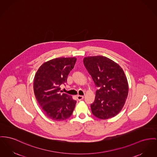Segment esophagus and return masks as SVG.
Returning <instances> with one entry per match:
<instances>
[{"label": "esophagus", "instance_id": "1", "mask_svg": "<svg viewBox=\"0 0 157 157\" xmlns=\"http://www.w3.org/2000/svg\"><path fill=\"white\" fill-rule=\"evenodd\" d=\"M77 99L78 101H81L83 100L84 99L83 96H81V95H77Z\"/></svg>", "mask_w": 157, "mask_h": 157}]
</instances>
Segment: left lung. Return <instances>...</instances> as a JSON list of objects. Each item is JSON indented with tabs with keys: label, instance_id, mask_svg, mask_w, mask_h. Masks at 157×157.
Listing matches in <instances>:
<instances>
[{
	"label": "left lung",
	"instance_id": "8db88e82",
	"mask_svg": "<svg viewBox=\"0 0 157 157\" xmlns=\"http://www.w3.org/2000/svg\"><path fill=\"white\" fill-rule=\"evenodd\" d=\"M83 63L95 86L99 87L94 102L90 105L92 114L101 120L115 117L123 109L128 93L123 70L117 63L103 56L85 57Z\"/></svg>",
	"mask_w": 157,
	"mask_h": 157
}]
</instances>
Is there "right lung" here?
I'll return each mask as SVG.
<instances>
[{
  "label": "right lung",
  "mask_w": 157,
  "mask_h": 157,
  "mask_svg": "<svg viewBox=\"0 0 157 157\" xmlns=\"http://www.w3.org/2000/svg\"><path fill=\"white\" fill-rule=\"evenodd\" d=\"M76 61L75 57L55 58L43 63L35 74L36 99L44 114L51 120H65L73 114L76 101L71 96L61 94L59 87L67 82Z\"/></svg>",
  "instance_id": "add662e5"
}]
</instances>
